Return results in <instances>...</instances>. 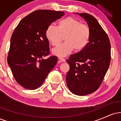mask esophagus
<instances>
[{"mask_svg": "<svg viewBox=\"0 0 121 121\" xmlns=\"http://www.w3.org/2000/svg\"><path fill=\"white\" fill-rule=\"evenodd\" d=\"M65 60L62 57H59V63H61L62 62H65Z\"/></svg>", "mask_w": 121, "mask_h": 121, "instance_id": "esophagus-1", "label": "esophagus"}]
</instances>
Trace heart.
Returning <instances> with one entry per match:
<instances>
[{"label": "heart", "mask_w": 121, "mask_h": 121, "mask_svg": "<svg viewBox=\"0 0 121 121\" xmlns=\"http://www.w3.org/2000/svg\"><path fill=\"white\" fill-rule=\"evenodd\" d=\"M45 35L52 46L55 47L60 45L64 37V44L53 50L54 55L64 57L73 49L76 52L84 49L91 39V30L87 25L68 17L59 21L57 27L49 25L45 31Z\"/></svg>", "instance_id": "b5f03b06"}]
</instances>
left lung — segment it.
Segmentation results:
<instances>
[{
	"instance_id": "obj_1",
	"label": "left lung",
	"mask_w": 121,
	"mask_h": 121,
	"mask_svg": "<svg viewBox=\"0 0 121 121\" xmlns=\"http://www.w3.org/2000/svg\"><path fill=\"white\" fill-rule=\"evenodd\" d=\"M77 14L87 22L91 39L84 49L66 60L70 69L66 81L72 93L85 95L94 92L102 84L110 63L111 45L108 35L94 16Z\"/></svg>"
}]
</instances>
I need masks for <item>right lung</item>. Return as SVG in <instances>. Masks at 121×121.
Returning a JSON list of instances; mask_svg holds the SVG:
<instances>
[{
	"label": "right lung",
	"instance_id": "right-lung-1",
	"mask_svg": "<svg viewBox=\"0 0 121 121\" xmlns=\"http://www.w3.org/2000/svg\"><path fill=\"white\" fill-rule=\"evenodd\" d=\"M64 12L39 9L19 22L11 38L7 62L16 82L24 88L39 87L57 62L50 54L47 27L64 16Z\"/></svg>",
	"mask_w": 121,
	"mask_h": 121
}]
</instances>
